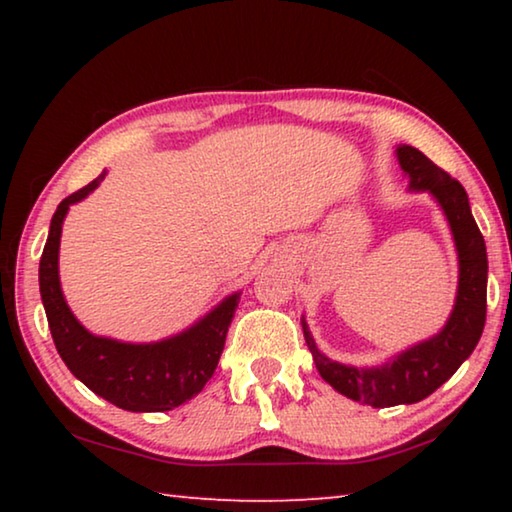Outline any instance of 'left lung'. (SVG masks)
Wrapping results in <instances>:
<instances>
[{
  "label": "left lung",
  "instance_id": "obj_1",
  "mask_svg": "<svg viewBox=\"0 0 512 512\" xmlns=\"http://www.w3.org/2000/svg\"><path fill=\"white\" fill-rule=\"evenodd\" d=\"M397 160L409 176L413 192H429L436 198L452 228L458 253V291L452 316L436 336L400 352L379 368H354L327 359L316 348L302 318V332L320 377L341 395L375 409L415 404L429 397L470 357L485 325L488 255L463 185L413 146H397Z\"/></svg>",
  "mask_w": 512,
  "mask_h": 512
}]
</instances>
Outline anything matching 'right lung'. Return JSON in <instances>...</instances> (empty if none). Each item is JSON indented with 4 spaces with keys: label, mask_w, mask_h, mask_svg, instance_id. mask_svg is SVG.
I'll return each mask as SVG.
<instances>
[{
    "label": "right lung",
    "mask_w": 512,
    "mask_h": 512,
    "mask_svg": "<svg viewBox=\"0 0 512 512\" xmlns=\"http://www.w3.org/2000/svg\"><path fill=\"white\" fill-rule=\"evenodd\" d=\"M103 178L106 171L60 201L51 216L49 237L40 257V296L51 339L72 375L103 400L133 413L171 411L201 393L214 375L241 293H232L196 325L158 343H121L90 334L63 298L58 248L69 205L83 201Z\"/></svg>",
    "instance_id": "1"
}]
</instances>
